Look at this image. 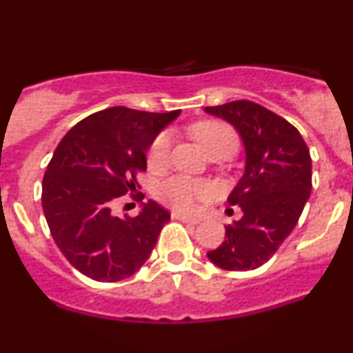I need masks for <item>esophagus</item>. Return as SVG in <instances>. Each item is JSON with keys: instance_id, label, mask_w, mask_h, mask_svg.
I'll use <instances>...</instances> for the list:
<instances>
[{"instance_id": "esophagus-1", "label": "esophagus", "mask_w": 353, "mask_h": 353, "mask_svg": "<svg viewBox=\"0 0 353 353\" xmlns=\"http://www.w3.org/2000/svg\"><path fill=\"white\" fill-rule=\"evenodd\" d=\"M171 217L174 219V221H181V222H185V224H192V225H196L197 222H199V219L184 216V214H179V212H172Z\"/></svg>"}]
</instances>
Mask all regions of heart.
Segmentation results:
<instances>
[{
  "label": "heart",
  "instance_id": "obj_1",
  "mask_svg": "<svg viewBox=\"0 0 353 353\" xmlns=\"http://www.w3.org/2000/svg\"><path fill=\"white\" fill-rule=\"evenodd\" d=\"M190 132L196 137L205 152L210 154L216 149H229L230 152L236 149V132L228 124L217 121H202L190 128ZM171 137L169 134H159L152 141L148 152V163L152 168H159L168 163ZM214 189L209 182L192 179L188 176H172L161 181L156 185L154 196L157 201L179 212H192L197 208V202L209 201L212 197Z\"/></svg>",
  "mask_w": 353,
  "mask_h": 353
}]
</instances>
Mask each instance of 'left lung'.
<instances>
[{
	"mask_svg": "<svg viewBox=\"0 0 353 353\" xmlns=\"http://www.w3.org/2000/svg\"><path fill=\"white\" fill-rule=\"evenodd\" d=\"M237 129L245 169L228 202L242 217L225 228V241L208 252L224 270H254L289 237L312 190V159L301 132L289 121L252 101L204 109Z\"/></svg>",
	"mask_w": 353,
	"mask_h": 353,
	"instance_id": "1",
	"label": "left lung"
}]
</instances>
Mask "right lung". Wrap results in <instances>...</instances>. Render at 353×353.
Returning <instances> with one entry per match:
<instances>
[{
	"mask_svg": "<svg viewBox=\"0 0 353 353\" xmlns=\"http://www.w3.org/2000/svg\"><path fill=\"white\" fill-rule=\"evenodd\" d=\"M179 114V109H104L71 128L52 154L43 179L44 217L64 257L92 281L131 277L171 219L154 201L143 204L136 217H116L111 208L121 196L134 192L136 174L148 168L145 151Z\"/></svg>",
	"mask_w": 353,
	"mask_h": 353,
	"instance_id": "right-lung-1",
	"label": "right lung"
}]
</instances>
